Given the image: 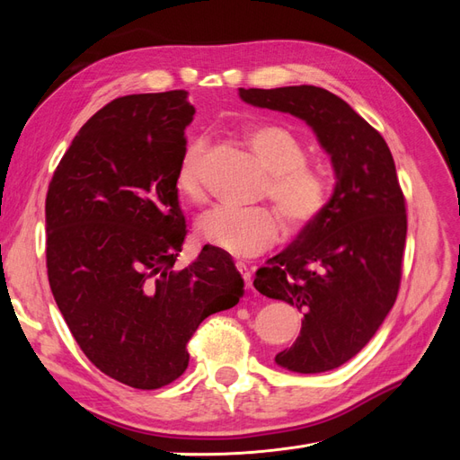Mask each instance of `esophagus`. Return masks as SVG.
<instances>
[{
	"label": "esophagus",
	"instance_id": "34e87169",
	"mask_svg": "<svg viewBox=\"0 0 460 460\" xmlns=\"http://www.w3.org/2000/svg\"><path fill=\"white\" fill-rule=\"evenodd\" d=\"M235 267H238L240 274L243 276L245 288H247V289H252V288H253V280H252V269H249L247 264H243V262H235Z\"/></svg>",
	"mask_w": 460,
	"mask_h": 460
}]
</instances>
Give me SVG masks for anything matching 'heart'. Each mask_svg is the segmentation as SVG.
<instances>
[{
	"mask_svg": "<svg viewBox=\"0 0 460 460\" xmlns=\"http://www.w3.org/2000/svg\"><path fill=\"white\" fill-rule=\"evenodd\" d=\"M247 146L269 171L262 196H270L291 228H305L326 208L330 184L326 174L305 163L299 137L278 124H255L245 132ZM203 137L191 140L176 171V186L182 196L198 199L203 193V166L207 159ZM199 238L232 257H257L282 240V218L270 207L235 208L215 207L198 220Z\"/></svg>",
	"mask_w": 460,
	"mask_h": 460,
	"instance_id": "b5f03b06",
	"label": "heart"
}]
</instances>
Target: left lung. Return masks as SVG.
I'll return each instance as SVG.
<instances>
[{
  "label": "left lung",
  "instance_id": "obj_1",
  "mask_svg": "<svg viewBox=\"0 0 460 460\" xmlns=\"http://www.w3.org/2000/svg\"><path fill=\"white\" fill-rule=\"evenodd\" d=\"M240 97L305 120L330 155L336 188L323 215L257 270L253 286L303 311L299 336L276 365L299 374L333 370L372 340L399 291L407 215L392 151L324 88H240Z\"/></svg>",
  "mask_w": 460,
  "mask_h": 460
}]
</instances>
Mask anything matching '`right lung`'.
<instances>
[{
	"label": "right lung",
	"instance_id": "right-lung-1",
	"mask_svg": "<svg viewBox=\"0 0 460 460\" xmlns=\"http://www.w3.org/2000/svg\"><path fill=\"white\" fill-rule=\"evenodd\" d=\"M186 97L172 90L107 103L75 136L46 198L55 303L92 363L136 389L180 378L193 332L243 296L242 274L217 247L172 269L188 234L176 188L196 115Z\"/></svg>",
	"mask_w": 460,
	"mask_h": 460
}]
</instances>
